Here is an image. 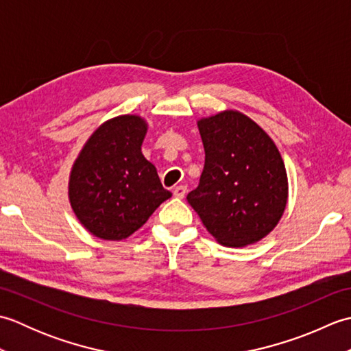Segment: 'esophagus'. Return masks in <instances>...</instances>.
Segmentation results:
<instances>
[{
  "mask_svg": "<svg viewBox=\"0 0 351 351\" xmlns=\"http://www.w3.org/2000/svg\"><path fill=\"white\" fill-rule=\"evenodd\" d=\"M171 191H173V196L182 199L185 196V193H187V187H185V185H176Z\"/></svg>",
  "mask_w": 351,
  "mask_h": 351,
  "instance_id": "obj_1",
  "label": "esophagus"
}]
</instances>
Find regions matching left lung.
Listing matches in <instances>:
<instances>
[{"mask_svg": "<svg viewBox=\"0 0 351 351\" xmlns=\"http://www.w3.org/2000/svg\"><path fill=\"white\" fill-rule=\"evenodd\" d=\"M205 166L187 200L215 240L229 247L259 241L278 225L288 199L287 170L273 140L234 110L197 122Z\"/></svg>", "mask_w": 351, "mask_h": 351, "instance_id": "left-lung-1", "label": "left lung"}]
</instances>
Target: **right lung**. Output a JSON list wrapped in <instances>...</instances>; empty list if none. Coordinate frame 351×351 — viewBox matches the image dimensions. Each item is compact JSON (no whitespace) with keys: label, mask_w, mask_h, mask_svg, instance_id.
Wrapping results in <instances>:
<instances>
[{"label":"right lung","mask_w":351,"mask_h":351,"mask_svg":"<svg viewBox=\"0 0 351 351\" xmlns=\"http://www.w3.org/2000/svg\"><path fill=\"white\" fill-rule=\"evenodd\" d=\"M147 125L132 114L102 123L73 162L69 200L88 232L123 240L136 232L171 193L141 154Z\"/></svg>","instance_id":"right-lung-1"}]
</instances>
